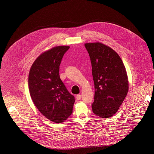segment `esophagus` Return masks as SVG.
Returning <instances> with one entry per match:
<instances>
[{"label": "esophagus", "mask_w": 154, "mask_h": 154, "mask_svg": "<svg viewBox=\"0 0 154 154\" xmlns=\"http://www.w3.org/2000/svg\"><path fill=\"white\" fill-rule=\"evenodd\" d=\"M76 98L77 100H80L81 99V95L80 94H77L76 96Z\"/></svg>", "instance_id": "1"}]
</instances>
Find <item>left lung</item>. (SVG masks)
Returning <instances> with one entry per match:
<instances>
[{"instance_id": "left-lung-1", "label": "left lung", "mask_w": 154, "mask_h": 154, "mask_svg": "<svg viewBox=\"0 0 154 154\" xmlns=\"http://www.w3.org/2000/svg\"><path fill=\"white\" fill-rule=\"evenodd\" d=\"M92 63L94 84L93 112L109 118L117 112L128 91L127 72L120 56L100 42L85 44Z\"/></svg>"}]
</instances>
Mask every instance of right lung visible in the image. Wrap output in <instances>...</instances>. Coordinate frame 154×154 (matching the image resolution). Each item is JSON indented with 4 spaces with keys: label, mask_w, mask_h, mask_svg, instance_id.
Wrapping results in <instances>:
<instances>
[{
    "label": "right lung",
    "mask_w": 154,
    "mask_h": 154,
    "mask_svg": "<svg viewBox=\"0 0 154 154\" xmlns=\"http://www.w3.org/2000/svg\"><path fill=\"white\" fill-rule=\"evenodd\" d=\"M69 48L58 46L43 52L32 63L29 75L32 102L43 116L54 123H62L72 114L75 100L59 74L62 57Z\"/></svg>",
    "instance_id": "right-lung-1"
}]
</instances>
